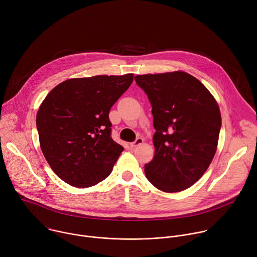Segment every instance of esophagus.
<instances>
[{"instance_id":"1","label":"esophagus","mask_w":257,"mask_h":257,"mask_svg":"<svg viewBox=\"0 0 257 257\" xmlns=\"http://www.w3.org/2000/svg\"><path fill=\"white\" fill-rule=\"evenodd\" d=\"M143 138H141V137H138L134 142H132V143H130V145H131V148H135V146H138V145H140V144H142L143 143Z\"/></svg>"}]
</instances>
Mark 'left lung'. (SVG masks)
<instances>
[{
	"label": "left lung",
	"mask_w": 257,
	"mask_h": 257,
	"mask_svg": "<svg viewBox=\"0 0 257 257\" xmlns=\"http://www.w3.org/2000/svg\"><path fill=\"white\" fill-rule=\"evenodd\" d=\"M152 103L155 156L144 166L158 189L191 187L208 169L217 149L222 117L209 90L184 71L135 76Z\"/></svg>",
	"instance_id": "obj_1"
}]
</instances>
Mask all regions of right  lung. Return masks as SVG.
<instances>
[{
    "mask_svg": "<svg viewBox=\"0 0 257 257\" xmlns=\"http://www.w3.org/2000/svg\"><path fill=\"white\" fill-rule=\"evenodd\" d=\"M134 74L71 78L54 87L36 114L42 152L69 185L87 188L111 174L124 151L111 137L109 109Z\"/></svg>",
    "mask_w": 257,
    "mask_h": 257,
    "instance_id": "right-lung-1",
    "label": "right lung"
}]
</instances>
